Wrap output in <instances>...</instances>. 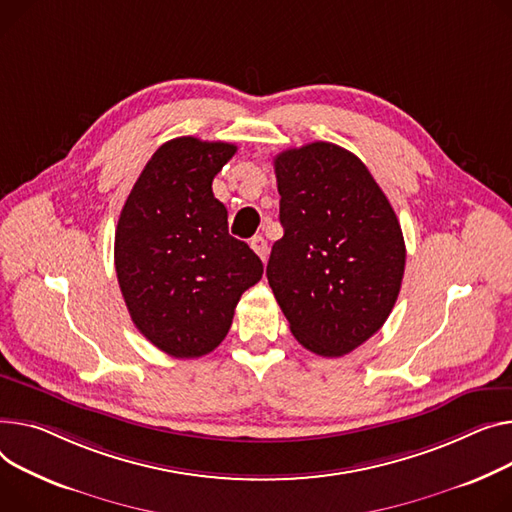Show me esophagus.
I'll return each instance as SVG.
<instances>
[{"label": "esophagus", "mask_w": 512, "mask_h": 512, "mask_svg": "<svg viewBox=\"0 0 512 512\" xmlns=\"http://www.w3.org/2000/svg\"><path fill=\"white\" fill-rule=\"evenodd\" d=\"M251 249L259 255V259L265 263L267 261V255H269V247H267V241L259 234V236H253L251 238Z\"/></svg>", "instance_id": "1"}]
</instances>
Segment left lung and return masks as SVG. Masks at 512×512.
Listing matches in <instances>:
<instances>
[{
  "label": "left lung",
  "mask_w": 512,
  "mask_h": 512,
  "mask_svg": "<svg viewBox=\"0 0 512 512\" xmlns=\"http://www.w3.org/2000/svg\"><path fill=\"white\" fill-rule=\"evenodd\" d=\"M284 236L267 282L298 342L350 354L377 333L399 296L405 243L389 199L364 162L329 142L274 158Z\"/></svg>",
  "instance_id": "8db88e82"
}]
</instances>
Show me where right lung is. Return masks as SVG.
<instances>
[{
    "mask_svg": "<svg viewBox=\"0 0 512 512\" xmlns=\"http://www.w3.org/2000/svg\"><path fill=\"white\" fill-rule=\"evenodd\" d=\"M236 146L191 135L162 144L121 210L115 269L131 321L173 358L210 354L226 337L261 259L228 234L212 181Z\"/></svg>",
    "mask_w": 512,
    "mask_h": 512,
    "instance_id": "1",
    "label": "right lung"
}]
</instances>
